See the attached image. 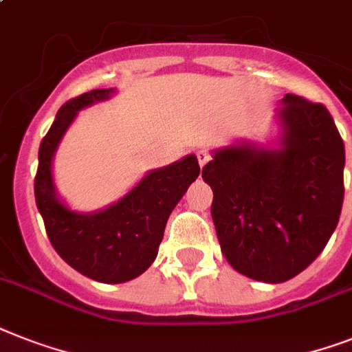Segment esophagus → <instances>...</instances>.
<instances>
[{
	"mask_svg": "<svg viewBox=\"0 0 352 352\" xmlns=\"http://www.w3.org/2000/svg\"><path fill=\"white\" fill-rule=\"evenodd\" d=\"M197 161L201 166L208 164L211 161V151L208 148H201V150H197Z\"/></svg>",
	"mask_w": 352,
	"mask_h": 352,
	"instance_id": "obj_1",
	"label": "esophagus"
}]
</instances>
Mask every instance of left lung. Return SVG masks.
<instances>
[{"instance_id":"obj_1","label":"left lung","mask_w":352,"mask_h":352,"mask_svg":"<svg viewBox=\"0 0 352 352\" xmlns=\"http://www.w3.org/2000/svg\"><path fill=\"white\" fill-rule=\"evenodd\" d=\"M282 102L278 150L241 142L202 168L226 260L267 284L293 278L322 253L344 204L345 148L329 110L293 94Z\"/></svg>"}]
</instances>
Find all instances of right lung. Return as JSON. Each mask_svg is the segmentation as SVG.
Returning a JSON list of instances; mask_svg holds the SVG:
<instances>
[{
	"mask_svg": "<svg viewBox=\"0 0 352 352\" xmlns=\"http://www.w3.org/2000/svg\"><path fill=\"white\" fill-rule=\"evenodd\" d=\"M113 94L99 88L65 102L39 146L34 193L54 250L68 265L102 284L137 278L155 260L168 217L195 181L201 166L188 155L161 170L150 171L121 201L97 213H76L56 195L52 159L77 111Z\"/></svg>",
	"mask_w": 352,
	"mask_h": 352,
	"instance_id": "1",
	"label": "right lung"
}]
</instances>
